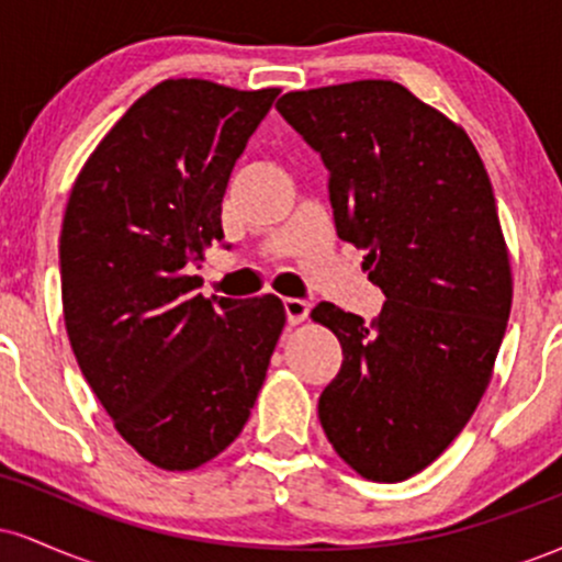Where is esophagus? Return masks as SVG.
I'll list each match as a JSON object with an SVG mask.
<instances>
[{"mask_svg":"<svg viewBox=\"0 0 562 562\" xmlns=\"http://www.w3.org/2000/svg\"><path fill=\"white\" fill-rule=\"evenodd\" d=\"M312 312V303L301 301V299H285V314H288V325H301L303 319L308 317Z\"/></svg>","mask_w":562,"mask_h":562,"instance_id":"34e87169","label":"esophagus"}]
</instances>
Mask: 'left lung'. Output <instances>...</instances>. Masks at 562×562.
I'll return each mask as SVG.
<instances>
[{
	"label": "left lung",
	"instance_id": "8db88e82",
	"mask_svg": "<svg viewBox=\"0 0 562 562\" xmlns=\"http://www.w3.org/2000/svg\"><path fill=\"white\" fill-rule=\"evenodd\" d=\"M277 111L330 171L335 229L364 248L372 322L322 301L344 364L319 396L333 449L370 481L420 473L473 417L505 338L513 272L465 128L396 81L288 92Z\"/></svg>",
	"mask_w": 562,
	"mask_h": 562
}]
</instances>
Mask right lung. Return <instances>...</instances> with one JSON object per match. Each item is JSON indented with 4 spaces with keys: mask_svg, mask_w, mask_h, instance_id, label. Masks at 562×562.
Returning <instances> with one entry per match:
<instances>
[{
    "mask_svg": "<svg viewBox=\"0 0 562 562\" xmlns=\"http://www.w3.org/2000/svg\"><path fill=\"white\" fill-rule=\"evenodd\" d=\"M277 94L160 81L70 190L60 232L70 348L115 430L160 470H195L240 436L285 327L277 295L203 299L187 274L224 240L229 173Z\"/></svg>",
    "mask_w": 562,
    "mask_h": 562,
    "instance_id": "1",
    "label": "right lung"
}]
</instances>
